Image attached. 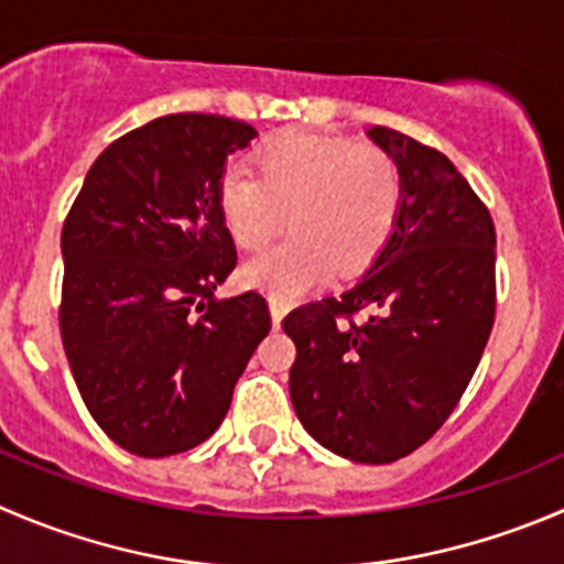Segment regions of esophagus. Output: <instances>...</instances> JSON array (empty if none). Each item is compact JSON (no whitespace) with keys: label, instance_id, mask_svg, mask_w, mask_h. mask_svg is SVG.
Here are the masks:
<instances>
[{"label":"esophagus","instance_id":"obj_1","mask_svg":"<svg viewBox=\"0 0 564 564\" xmlns=\"http://www.w3.org/2000/svg\"><path fill=\"white\" fill-rule=\"evenodd\" d=\"M270 316H272V325L281 327L283 316H286V303H278V300H270Z\"/></svg>","mask_w":564,"mask_h":564}]
</instances>
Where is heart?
<instances>
[{
  "instance_id": "obj_1",
  "label": "heart",
  "mask_w": 564,
  "mask_h": 564,
  "mask_svg": "<svg viewBox=\"0 0 564 564\" xmlns=\"http://www.w3.org/2000/svg\"><path fill=\"white\" fill-rule=\"evenodd\" d=\"M402 184L386 151L344 137L286 131L256 154V178L228 171L217 206L234 242L259 250L292 223L294 234L242 267V283L292 303L330 278L364 270L399 215Z\"/></svg>"
}]
</instances>
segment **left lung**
Masks as SVG:
<instances>
[{
  "instance_id": "8db88e82",
  "label": "left lung",
  "mask_w": 564,
  "mask_h": 564,
  "mask_svg": "<svg viewBox=\"0 0 564 564\" xmlns=\"http://www.w3.org/2000/svg\"><path fill=\"white\" fill-rule=\"evenodd\" d=\"M369 140L399 171L391 237L358 283L283 319L297 347L289 393L333 455L393 463L449 419L477 371L496 314V228L441 151L386 126ZM369 310L364 323L338 315Z\"/></svg>"
}]
</instances>
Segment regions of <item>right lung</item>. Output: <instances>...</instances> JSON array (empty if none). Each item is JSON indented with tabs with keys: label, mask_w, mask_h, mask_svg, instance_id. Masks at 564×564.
<instances>
[{
	"label": "right lung",
	"mask_w": 564,
	"mask_h": 564,
	"mask_svg": "<svg viewBox=\"0 0 564 564\" xmlns=\"http://www.w3.org/2000/svg\"><path fill=\"white\" fill-rule=\"evenodd\" d=\"M253 137L220 115L151 120L93 162L63 226L65 355L96 424L131 455L204 444L270 333L261 294L215 300L237 267L217 187Z\"/></svg>",
	"instance_id": "obj_1"
}]
</instances>
